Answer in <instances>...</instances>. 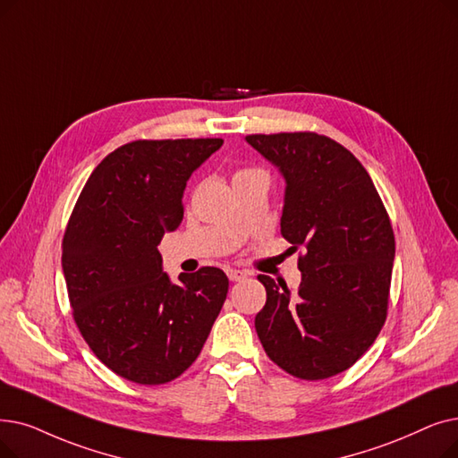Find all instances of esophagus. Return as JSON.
<instances>
[{"mask_svg": "<svg viewBox=\"0 0 458 458\" xmlns=\"http://www.w3.org/2000/svg\"><path fill=\"white\" fill-rule=\"evenodd\" d=\"M226 275H228V278H230L232 283H240V281H245V278H247V273H245V271L232 269V267L226 269Z\"/></svg>", "mask_w": 458, "mask_h": 458, "instance_id": "1", "label": "esophagus"}]
</instances>
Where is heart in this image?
I'll list each match as a JSON object with an SVG mask.
<instances>
[{
	"mask_svg": "<svg viewBox=\"0 0 458 458\" xmlns=\"http://www.w3.org/2000/svg\"><path fill=\"white\" fill-rule=\"evenodd\" d=\"M256 172H260V174H264L262 170H256V168H247V170H240L237 172L233 177H240V175H247V174H256Z\"/></svg>",
	"mask_w": 458,
	"mask_h": 458,
	"instance_id": "b5f03b06",
	"label": "heart"
}]
</instances>
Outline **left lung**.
Listing matches in <instances>:
<instances>
[{"instance_id":"8db88e82","label":"left lung","mask_w":458,"mask_h":458,"mask_svg":"<svg viewBox=\"0 0 458 458\" xmlns=\"http://www.w3.org/2000/svg\"><path fill=\"white\" fill-rule=\"evenodd\" d=\"M286 182L281 233L303 249L297 295L258 275L267 300L254 327L269 360L301 380L350 369L380 333L389 303L394 235L369 172L316 132L249 134Z\"/></svg>"}]
</instances>
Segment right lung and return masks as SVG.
<instances>
[{
    "instance_id": "obj_1",
    "label": "right lung",
    "mask_w": 458,
    "mask_h": 458,
    "mask_svg": "<svg viewBox=\"0 0 458 458\" xmlns=\"http://www.w3.org/2000/svg\"><path fill=\"white\" fill-rule=\"evenodd\" d=\"M221 138L134 140L106 155L86 182L64 235L62 266L74 322L112 372L158 386L202 352L228 293L218 267L163 271L157 245L183 221L191 174Z\"/></svg>"
}]
</instances>
